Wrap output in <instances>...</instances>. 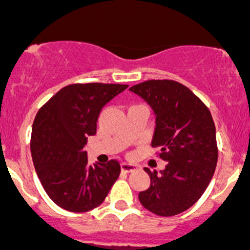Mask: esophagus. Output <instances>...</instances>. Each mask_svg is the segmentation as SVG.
Segmentation results:
<instances>
[{
    "label": "esophagus",
    "mask_w": 250,
    "mask_h": 250,
    "mask_svg": "<svg viewBox=\"0 0 250 250\" xmlns=\"http://www.w3.org/2000/svg\"><path fill=\"white\" fill-rule=\"evenodd\" d=\"M121 168H122L123 172L130 173V172H134V170L137 169V166L136 164H130V163H122Z\"/></svg>",
    "instance_id": "1"
}]
</instances>
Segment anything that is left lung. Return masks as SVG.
Returning <instances> with one entry per match:
<instances>
[{"label": "left lung", "mask_w": 250, "mask_h": 250, "mask_svg": "<svg viewBox=\"0 0 250 250\" xmlns=\"http://www.w3.org/2000/svg\"><path fill=\"white\" fill-rule=\"evenodd\" d=\"M156 114L152 147L167 162L161 172L145 168L150 187L138 194L142 206L162 217L179 214L202 197L218 161L215 125L208 107L182 83L150 80L130 87Z\"/></svg>", "instance_id": "left-lung-1"}]
</instances>
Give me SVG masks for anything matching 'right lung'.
Listing matches in <instances>:
<instances>
[{"mask_svg": "<svg viewBox=\"0 0 250 250\" xmlns=\"http://www.w3.org/2000/svg\"><path fill=\"white\" fill-rule=\"evenodd\" d=\"M127 84L76 83L58 91L37 112L31 153L38 178L48 197L75 213L92 210L105 199L120 177L121 166L88 164L83 148L97 130L101 111Z\"/></svg>", "mask_w": 250, "mask_h": 250, "instance_id": "right-lung-1", "label": "right lung"}]
</instances>
